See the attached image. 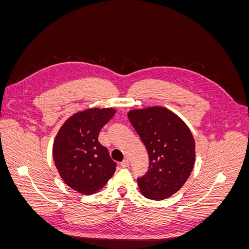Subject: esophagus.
<instances>
[{
  "label": "esophagus",
  "instance_id": "1",
  "mask_svg": "<svg viewBox=\"0 0 249 249\" xmlns=\"http://www.w3.org/2000/svg\"><path fill=\"white\" fill-rule=\"evenodd\" d=\"M129 165H130V161H129V159H127V158H125V159L122 163H120V166L124 167V168L129 167Z\"/></svg>",
  "mask_w": 249,
  "mask_h": 249
}]
</instances>
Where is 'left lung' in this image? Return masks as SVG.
Instances as JSON below:
<instances>
[{"instance_id":"left-lung-1","label":"left lung","mask_w":249,"mask_h":249,"mask_svg":"<svg viewBox=\"0 0 249 249\" xmlns=\"http://www.w3.org/2000/svg\"><path fill=\"white\" fill-rule=\"evenodd\" d=\"M148 154V169L137 178L143 196L163 200L178 192L194 166L195 142L182 119L163 107L127 114Z\"/></svg>"}]
</instances>
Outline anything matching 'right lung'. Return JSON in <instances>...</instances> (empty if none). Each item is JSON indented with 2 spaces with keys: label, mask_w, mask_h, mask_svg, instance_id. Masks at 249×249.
<instances>
[{
  "label": "right lung",
  "mask_w": 249,
  "mask_h": 249,
  "mask_svg": "<svg viewBox=\"0 0 249 249\" xmlns=\"http://www.w3.org/2000/svg\"><path fill=\"white\" fill-rule=\"evenodd\" d=\"M115 110L90 109L70 117L59 130L53 156L64 183L83 194H92L106 185L117 164L99 141L102 127Z\"/></svg>",
  "instance_id": "1"
}]
</instances>
